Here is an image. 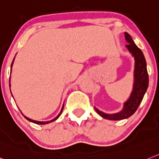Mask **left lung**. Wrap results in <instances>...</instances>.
I'll return each mask as SVG.
<instances>
[{
	"label": "left lung",
	"mask_w": 159,
	"mask_h": 159,
	"mask_svg": "<svg viewBox=\"0 0 159 159\" xmlns=\"http://www.w3.org/2000/svg\"><path fill=\"white\" fill-rule=\"evenodd\" d=\"M124 36H125V40L128 42L126 47L128 48L135 59V81L133 85V91L130 96L129 99L124 103L123 111L117 114L108 115L102 112L97 108H94L100 116L110 120H121L132 116L141 104L149 85V75L146 68V61L142 51L135 44L129 34L124 32Z\"/></svg>",
	"instance_id": "obj_1"
}]
</instances>
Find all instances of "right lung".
<instances>
[{"label":"right lung","instance_id":"1","mask_svg":"<svg viewBox=\"0 0 159 159\" xmlns=\"http://www.w3.org/2000/svg\"><path fill=\"white\" fill-rule=\"evenodd\" d=\"M13 62H14V60H13V61H12V64H11V69H12V65H13ZM63 108H64V104H63V106H62V108H61V112L59 113V115H57V117H56V118H54V119H52V120H51V121H47V122L35 121V120H32V119H29V118H27V117H26V116H24V115H23V116H24V117H25V119H27V120H28V121L32 122V123H34V124H49V123H52V122L55 121V120H56V119H58V117H59V116H60V115H61V112H62V110H63Z\"/></svg>","mask_w":159,"mask_h":159}]
</instances>
